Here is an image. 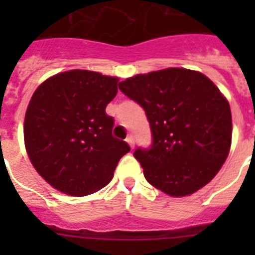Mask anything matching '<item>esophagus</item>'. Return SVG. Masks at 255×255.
Instances as JSON below:
<instances>
[{
  "mask_svg": "<svg viewBox=\"0 0 255 255\" xmlns=\"http://www.w3.org/2000/svg\"><path fill=\"white\" fill-rule=\"evenodd\" d=\"M126 141H127V143L129 144V147H131L132 149H133V147H135V139H133V136H132V135L127 136V139H126Z\"/></svg>",
  "mask_w": 255,
  "mask_h": 255,
  "instance_id": "1",
  "label": "esophagus"
}]
</instances>
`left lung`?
Returning <instances> with one entry per match:
<instances>
[{
    "mask_svg": "<svg viewBox=\"0 0 255 255\" xmlns=\"http://www.w3.org/2000/svg\"><path fill=\"white\" fill-rule=\"evenodd\" d=\"M119 88L144 108L149 122L152 145L133 156L151 185L182 197L218 173L230 151L232 112L209 78L170 67L128 78Z\"/></svg>",
    "mask_w": 255,
    "mask_h": 255,
    "instance_id": "8db88e82",
    "label": "left lung"
}]
</instances>
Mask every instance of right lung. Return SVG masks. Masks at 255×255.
I'll use <instances>...</instances> for the list:
<instances>
[{
  "instance_id": "add662e5",
  "label": "right lung",
  "mask_w": 255,
  "mask_h": 255,
  "mask_svg": "<svg viewBox=\"0 0 255 255\" xmlns=\"http://www.w3.org/2000/svg\"><path fill=\"white\" fill-rule=\"evenodd\" d=\"M118 78L70 70L49 78L27 106L23 137L29 159L50 185L70 196L95 193L114 177L131 148L112 136L106 107Z\"/></svg>"
}]
</instances>
